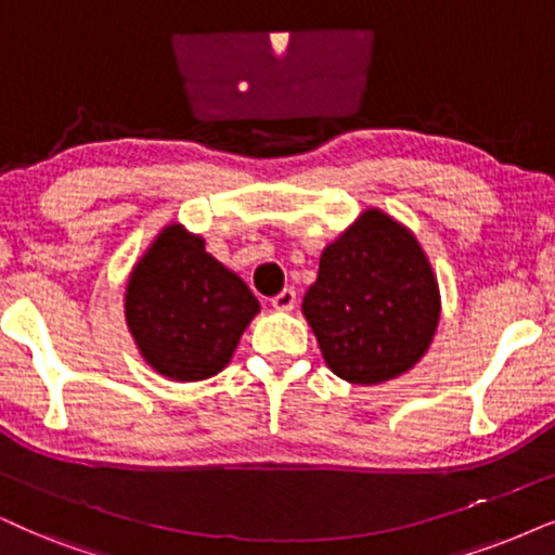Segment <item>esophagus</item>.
<instances>
[{
	"mask_svg": "<svg viewBox=\"0 0 555 555\" xmlns=\"http://www.w3.org/2000/svg\"><path fill=\"white\" fill-rule=\"evenodd\" d=\"M271 305H273V310H282V312H289L294 305H297V292L294 289H289V286H286L284 292H279L276 297L271 299Z\"/></svg>",
	"mask_w": 555,
	"mask_h": 555,
	"instance_id": "1",
	"label": "esophagus"
}]
</instances>
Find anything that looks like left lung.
I'll use <instances>...</instances> for the list:
<instances>
[{
  "mask_svg": "<svg viewBox=\"0 0 555 555\" xmlns=\"http://www.w3.org/2000/svg\"><path fill=\"white\" fill-rule=\"evenodd\" d=\"M301 312L322 359L350 384L389 382L430 348L440 292L417 237L382 209H366L320 256Z\"/></svg>",
  "mask_w": 555,
  "mask_h": 555,
  "instance_id": "left-lung-1",
  "label": "left lung"
}]
</instances>
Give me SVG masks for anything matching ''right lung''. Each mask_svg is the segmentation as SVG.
I'll return each instance as SVG.
<instances>
[{"instance_id": "add662e5", "label": "right lung", "mask_w": 555, "mask_h": 555, "mask_svg": "<svg viewBox=\"0 0 555 555\" xmlns=\"http://www.w3.org/2000/svg\"><path fill=\"white\" fill-rule=\"evenodd\" d=\"M261 305L237 273L205 250V237L168 225L135 263L125 320L145 363L173 382H202L233 359Z\"/></svg>"}]
</instances>
